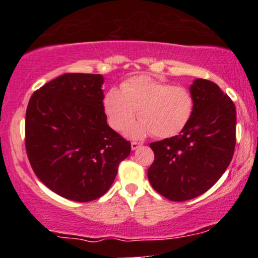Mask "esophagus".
I'll list each match as a JSON object with an SVG mask.
<instances>
[{
    "label": "esophagus",
    "instance_id": "1",
    "mask_svg": "<svg viewBox=\"0 0 258 258\" xmlns=\"http://www.w3.org/2000/svg\"><path fill=\"white\" fill-rule=\"evenodd\" d=\"M141 146H142V142H137V141L131 142V148H132V150H136V149H137V148H139Z\"/></svg>",
    "mask_w": 258,
    "mask_h": 258
}]
</instances>
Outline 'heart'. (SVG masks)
Wrapping results in <instances>:
<instances>
[{
  "mask_svg": "<svg viewBox=\"0 0 258 258\" xmlns=\"http://www.w3.org/2000/svg\"><path fill=\"white\" fill-rule=\"evenodd\" d=\"M103 109L115 131H122L135 120L136 110L141 120L127 130L131 137L152 133L156 138L179 135L193 117L195 99L183 86H173L149 75L127 79L117 88H111L103 99Z\"/></svg>",
  "mask_w": 258,
  "mask_h": 258,
  "instance_id": "heart-1",
  "label": "heart"
}]
</instances>
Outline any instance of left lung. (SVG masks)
I'll return each mask as SVG.
<instances>
[{
	"label": "left lung",
	"mask_w": 258,
	"mask_h": 258,
	"mask_svg": "<svg viewBox=\"0 0 258 258\" xmlns=\"http://www.w3.org/2000/svg\"><path fill=\"white\" fill-rule=\"evenodd\" d=\"M193 117L179 135L149 146L154 162L150 184L171 201L194 199L221 178L235 149L236 110L233 100L215 82L197 79L190 87Z\"/></svg>",
	"instance_id": "8db88e82"
}]
</instances>
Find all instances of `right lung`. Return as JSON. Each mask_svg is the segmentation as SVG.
I'll return each mask as SVG.
<instances>
[{"label":"right lung","instance_id":"add662e5","mask_svg":"<svg viewBox=\"0 0 258 258\" xmlns=\"http://www.w3.org/2000/svg\"><path fill=\"white\" fill-rule=\"evenodd\" d=\"M103 76L68 73L35 91L25 117V149L37 178L79 203L109 190L131 143L106 123Z\"/></svg>","mask_w":258,"mask_h":258}]
</instances>
